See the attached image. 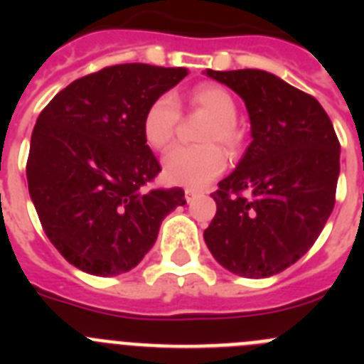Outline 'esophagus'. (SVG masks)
<instances>
[{
    "instance_id": "obj_1",
    "label": "esophagus",
    "mask_w": 364,
    "mask_h": 364,
    "mask_svg": "<svg viewBox=\"0 0 364 364\" xmlns=\"http://www.w3.org/2000/svg\"><path fill=\"white\" fill-rule=\"evenodd\" d=\"M198 195H200V191H198V189H193V188L186 189V200L188 202H193L195 198L198 197Z\"/></svg>"
}]
</instances>
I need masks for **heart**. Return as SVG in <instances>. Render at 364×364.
<instances>
[{"mask_svg": "<svg viewBox=\"0 0 364 364\" xmlns=\"http://www.w3.org/2000/svg\"><path fill=\"white\" fill-rule=\"evenodd\" d=\"M189 107L210 117L200 133V142H218L230 153L242 144V134L235 124L237 102L233 95L222 85L200 83L189 92ZM180 122V109L175 96L166 92L154 98L144 112L142 133L153 149H164L175 136ZM226 167V156L217 144L202 146H175L167 151L162 160L164 176L176 186L200 188Z\"/></svg>", "mask_w": 364, "mask_h": 364, "instance_id": "1", "label": "heart"}]
</instances>
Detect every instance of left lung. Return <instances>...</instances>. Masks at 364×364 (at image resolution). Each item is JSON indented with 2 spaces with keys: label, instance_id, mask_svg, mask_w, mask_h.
<instances>
[{
  "label": "left lung",
  "instance_id": "8db88e82",
  "mask_svg": "<svg viewBox=\"0 0 364 364\" xmlns=\"http://www.w3.org/2000/svg\"><path fill=\"white\" fill-rule=\"evenodd\" d=\"M205 74L246 104L252 144L211 193L217 213L204 231L231 273L272 277L314 246L336 204L341 146L314 96L259 69Z\"/></svg>",
  "mask_w": 364,
  "mask_h": 364
}]
</instances>
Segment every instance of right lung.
<instances>
[{"label": "right lung", "mask_w": 364, "mask_h": 364, "mask_svg": "<svg viewBox=\"0 0 364 364\" xmlns=\"http://www.w3.org/2000/svg\"><path fill=\"white\" fill-rule=\"evenodd\" d=\"M184 67L122 63L74 80L40 112L27 160L41 228L67 262L98 277L129 272L184 205V189L144 186L162 171L142 133L144 112Z\"/></svg>", "instance_id": "add662e5"}]
</instances>
